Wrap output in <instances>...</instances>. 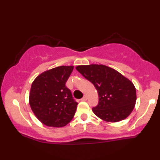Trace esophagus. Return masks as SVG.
<instances>
[{
	"mask_svg": "<svg viewBox=\"0 0 160 160\" xmlns=\"http://www.w3.org/2000/svg\"><path fill=\"white\" fill-rule=\"evenodd\" d=\"M81 100H82V101H83V102H85V101H87V97L86 96H84L82 99H81Z\"/></svg>",
	"mask_w": 160,
	"mask_h": 160,
	"instance_id": "34e87169",
	"label": "esophagus"
}]
</instances>
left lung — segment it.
Instances as JSON below:
<instances>
[{"label":"left lung","instance_id":"1","mask_svg":"<svg viewBox=\"0 0 160 160\" xmlns=\"http://www.w3.org/2000/svg\"><path fill=\"white\" fill-rule=\"evenodd\" d=\"M76 70L94 85L99 104L92 108L97 117L107 122L126 118L136 102V90L131 80L115 69L102 64L78 66Z\"/></svg>","mask_w":160,"mask_h":160}]
</instances>
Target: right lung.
<instances>
[{"mask_svg": "<svg viewBox=\"0 0 160 160\" xmlns=\"http://www.w3.org/2000/svg\"><path fill=\"white\" fill-rule=\"evenodd\" d=\"M73 68L61 66L46 70L32 84L29 105L38 120L46 126L61 128L73 118L78 103L66 87Z\"/></svg>", "mask_w": 160, "mask_h": 160, "instance_id": "1", "label": "right lung"}]
</instances>
